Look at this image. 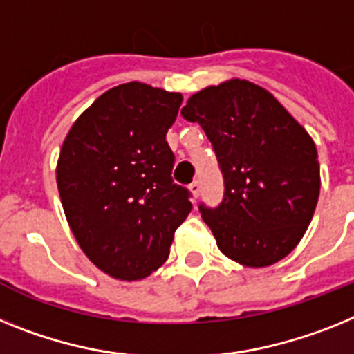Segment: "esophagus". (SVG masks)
<instances>
[{
  "label": "esophagus",
  "mask_w": 354,
  "mask_h": 354,
  "mask_svg": "<svg viewBox=\"0 0 354 354\" xmlns=\"http://www.w3.org/2000/svg\"><path fill=\"white\" fill-rule=\"evenodd\" d=\"M189 189H190V192H192V196H194V198H198L199 194H201V181H192V183H190L189 185Z\"/></svg>",
  "instance_id": "1"
}]
</instances>
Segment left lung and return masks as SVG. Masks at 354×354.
Segmentation results:
<instances>
[{
  "instance_id": "8db88e82",
  "label": "left lung",
  "mask_w": 354,
  "mask_h": 354,
  "mask_svg": "<svg viewBox=\"0 0 354 354\" xmlns=\"http://www.w3.org/2000/svg\"><path fill=\"white\" fill-rule=\"evenodd\" d=\"M181 115L201 124L223 173V201L199 205L219 250L245 267L279 262L299 244L317 205L312 137L270 92L245 80L203 88Z\"/></svg>"
}]
</instances>
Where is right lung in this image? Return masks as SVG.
Returning a JSON list of instances; mask_svg holds the SVG:
<instances>
[{
    "instance_id": "right-lung-1",
    "label": "right lung",
    "mask_w": 354,
    "mask_h": 354,
    "mask_svg": "<svg viewBox=\"0 0 354 354\" xmlns=\"http://www.w3.org/2000/svg\"><path fill=\"white\" fill-rule=\"evenodd\" d=\"M181 94L130 82L101 94L71 126L57 185L71 232L97 269L135 281L167 260L176 228L192 210L173 181L165 135Z\"/></svg>"
}]
</instances>
